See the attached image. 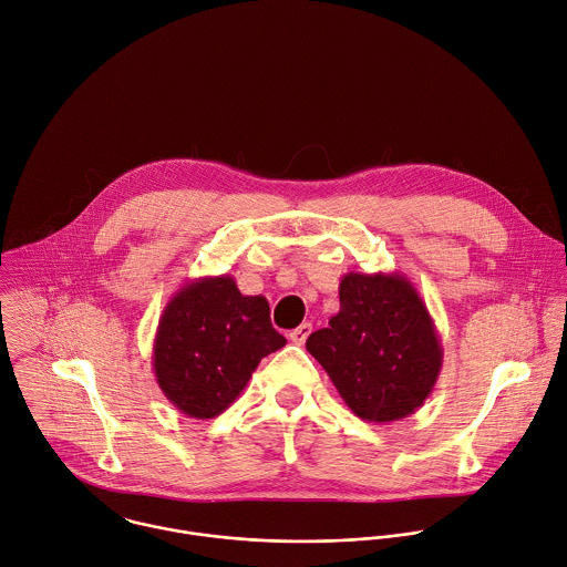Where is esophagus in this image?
Returning <instances> with one entry per match:
<instances>
[{"label":"esophagus","instance_id":"34e87169","mask_svg":"<svg viewBox=\"0 0 567 567\" xmlns=\"http://www.w3.org/2000/svg\"><path fill=\"white\" fill-rule=\"evenodd\" d=\"M311 331H313V324H309V322H305V324H300L298 329H293L291 333H289V340L293 341V343H298V346H302L307 338L311 336Z\"/></svg>","mask_w":567,"mask_h":567}]
</instances>
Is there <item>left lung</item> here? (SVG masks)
Returning a JSON list of instances; mask_svg holds the SVG:
<instances>
[{
	"mask_svg": "<svg viewBox=\"0 0 567 567\" xmlns=\"http://www.w3.org/2000/svg\"><path fill=\"white\" fill-rule=\"evenodd\" d=\"M307 350L322 363L343 403L363 421L394 423L432 394L443 343L408 276L357 274L340 282V311L329 329L309 336Z\"/></svg>",
	"mask_w": 567,
	"mask_h": 567,
	"instance_id": "8db88e82",
	"label": "left lung"
}]
</instances>
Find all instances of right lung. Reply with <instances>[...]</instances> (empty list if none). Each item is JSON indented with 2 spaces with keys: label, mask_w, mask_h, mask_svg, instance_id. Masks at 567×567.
Wrapping results in <instances>:
<instances>
[{
  "label": "right lung",
  "mask_w": 567,
  "mask_h": 567,
  "mask_svg": "<svg viewBox=\"0 0 567 567\" xmlns=\"http://www.w3.org/2000/svg\"><path fill=\"white\" fill-rule=\"evenodd\" d=\"M287 340L269 302L243 296L231 276L188 280L164 307L153 372L164 396L190 419H215L238 399L260 359Z\"/></svg>",
  "instance_id": "right-lung-1"
}]
</instances>
